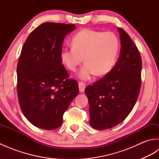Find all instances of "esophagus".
Masks as SVG:
<instances>
[{"label":"esophagus","mask_w":159,"mask_h":159,"mask_svg":"<svg viewBox=\"0 0 159 159\" xmlns=\"http://www.w3.org/2000/svg\"><path fill=\"white\" fill-rule=\"evenodd\" d=\"M86 87V84L84 82H79V90L80 92H83L84 90H85V88Z\"/></svg>","instance_id":"34e87169"}]
</instances>
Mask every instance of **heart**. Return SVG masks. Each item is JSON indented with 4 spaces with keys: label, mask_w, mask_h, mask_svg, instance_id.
<instances>
[{
    "label": "heart",
    "mask_w": 159,
    "mask_h": 159,
    "mask_svg": "<svg viewBox=\"0 0 159 159\" xmlns=\"http://www.w3.org/2000/svg\"><path fill=\"white\" fill-rule=\"evenodd\" d=\"M72 48H63L60 61L66 68L76 71L83 62L79 72L82 79L87 80L96 73L101 76L109 72L116 63L120 51V39L116 33L83 29L71 40Z\"/></svg>",
    "instance_id": "b5f03b06"
}]
</instances>
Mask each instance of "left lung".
<instances>
[{
	"instance_id": "8db88e82",
	"label": "left lung",
	"mask_w": 159,
	"mask_h": 159,
	"mask_svg": "<svg viewBox=\"0 0 159 159\" xmlns=\"http://www.w3.org/2000/svg\"><path fill=\"white\" fill-rule=\"evenodd\" d=\"M118 31L121 47L116 64L85 89L89 104V124L98 130L113 128L126 119L141 89L142 61L139 50L124 29L118 28Z\"/></svg>"
}]
</instances>
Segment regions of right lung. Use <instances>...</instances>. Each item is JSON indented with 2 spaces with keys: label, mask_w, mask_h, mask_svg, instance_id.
I'll use <instances>...</instances> for the list:
<instances>
[{
  "label": "right lung",
  "mask_w": 159,
  "mask_h": 159,
  "mask_svg": "<svg viewBox=\"0 0 159 159\" xmlns=\"http://www.w3.org/2000/svg\"><path fill=\"white\" fill-rule=\"evenodd\" d=\"M75 25L45 22L30 33L17 66V92L20 109L30 122L55 130L79 93L76 80L69 79L59 54L66 35Z\"/></svg>",
  "instance_id": "right-lung-1"
}]
</instances>
